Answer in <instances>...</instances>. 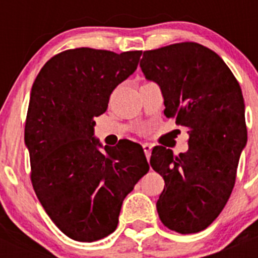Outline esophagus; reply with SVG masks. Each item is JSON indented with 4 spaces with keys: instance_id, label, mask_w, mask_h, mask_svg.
<instances>
[{
    "instance_id": "obj_1",
    "label": "esophagus",
    "mask_w": 258,
    "mask_h": 258,
    "mask_svg": "<svg viewBox=\"0 0 258 258\" xmlns=\"http://www.w3.org/2000/svg\"><path fill=\"white\" fill-rule=\"evenodd\" d=\"M142 147H143V151H145L146 157H147V159H150V155H151V150H152V145H150V143H143Z\"/></svg>"
}]
</instances>
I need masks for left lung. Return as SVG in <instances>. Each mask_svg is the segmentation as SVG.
<instances>
[{"label":"left lung","instance_id":"1","mask_svg":"<svg viewBox=\"0 0 258 258\" xmlns=\"http://www.w3.org/2000/svg\"><path fill=\"white\" fill-rule=\"evenodd\" d=\"M140 66L160 86L164 115L188 133L184 154L152 150L150 164L165 182L157 213L173 231L199 232L218 217L235 184L247 145L241 89L221 56L197 42L143 51Z\"/></svg>","mask_w":258,"mask_h":258}]
</instances>
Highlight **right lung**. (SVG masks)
Returning <instances> with one entry per match:
<instances>
[{"label":"right lung","instance_id":"add662e5","mask_svg":"<svg viewBox=\"0 0 258 258\" xmlns=\"http://www.w3.org/2000/svg\"><path fill=\"white\" fill-rule=\"evenodd\" d=\"M141 55L66 50L45 63L32 86L24 131L32 186L47 216L74 240L115 231L125 197L150 169L138 143L101 151L94 138V117L106 112L111 93Z\"/></svg>","mask_w":258,"mask_h":258}]
</instances>
